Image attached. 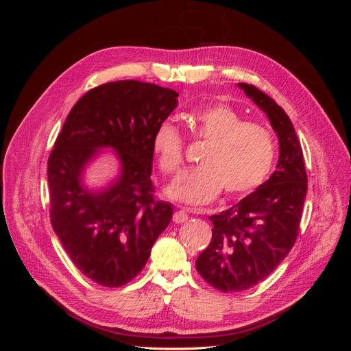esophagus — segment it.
<instances>
[{
  "instance_id": "esophagus-1",
  "label": "esophagus",
  "mask_w": 351,
  "mask_h": 351,
  "mask_svg": "<svg viewBox=\"0 0 351 351\" xmlns=\"http://www.w3.org/2000/svg\"><path fill=\"white\" fill-rule=\"evenodd\" d=\"M187 218H189V210H187V209H177V210L174 212L173 221L177 222V224H180V222L187 221Z\"/></svg>"
}]
</instances>
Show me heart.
I'll list each match as a JSON object with an SVG mask.
<instances>
[{"label": "heart", "instance_id": "obj_1", "mask_svg": "<svg viewBox=\"0 0 351 351\" xmlns=\"http://www.w3.org/2000/svg\"><path fill=\"white\" fill-rule=\"evenodd\" d=\"M186 120L199 141L208 142L199 167L183 173L168 187V195L189 205H206L224 192L228 199L252 193L268 178L275 155L274 134L267 127L243 121L241 114L227 104H214L187 114ZM152 147L159 169L177 174L184 162V137L164 121L156 127Z\"/></svg>", "mask_w": 351, "mask_h": 351}]
</instances>
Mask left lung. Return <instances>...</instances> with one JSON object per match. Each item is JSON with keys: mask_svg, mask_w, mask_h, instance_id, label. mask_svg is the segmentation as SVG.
<instances>
[{"mask_svg": "<svg viewBox=\"0 0 351 351\" xmlns=\"http://www.w3.org/2000/svg\"><path fill=\"white\" fill-rule=\"evenodd\" d=\"M239 88L267 112L278 136L280 158L269 180L239 204L210 215L212 240L196 269L222 293L252 289L289 254L299 236L307 174L302 145L289 115L267 93L247 83Z\"/></svg>", "mask_w": 351, "mask_h": 351, "instance_id": "8db88e82", "label": "left lung"}]
</instances>
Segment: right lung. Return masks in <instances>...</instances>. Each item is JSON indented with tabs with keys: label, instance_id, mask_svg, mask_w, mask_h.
<instances>
[{
	"label": "right lung",
	"instance_id": "obj_1",
	"mask_svg": "<svg viewBox=\"0 0 351 351\" xmlns=\"http://www.w3.org/2000/svg\"><path fill=\"white\" fill-rule=\"evenodd\" d=\"M178 93L154 83L117 80L74 104L48 158L51 224L76 268L104 287L130 282L173 218L151 182L156 127L177 107ZM101 147L122 162L119 180L89 193L81 171Z\"/></svg>",
	"mask_w": 351,
	"mask_h": 351
}]
</instances>
